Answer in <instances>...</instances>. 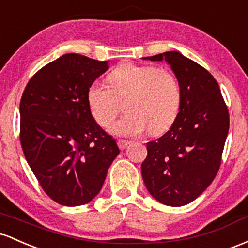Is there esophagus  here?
<instances>
[{
	"label": "esophagus",
	"instance_id": "obj_1",
	"mask_svg": "<svg viewBox=\"0 0 248 248\" xmlns=\"http://www.w3.org/2000/svg\"><path fill=\"white\" fill-rule=\"evenodd\" d=\"M117 143H118V146H119V149H121V150H125L127 146L130 145V141L124 140V139H119Z\"/></svg>",
	"mask_w": 248,
	"mask_h": 248
}]
</instances>
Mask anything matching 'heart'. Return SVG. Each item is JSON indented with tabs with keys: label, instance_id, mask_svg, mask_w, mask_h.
<instances>
[{
	"label": "heart",
	"instance_id": "b5f03b06",
	"mask_svg": "<svg viewBox=\"0 0 248 248\" xmlns=\"http://www.w3.org/2000/svg\"><path fill=\"white\" fill-rule=\"evenodd\" d=\"M109 85L93 82L88 90L91 113L102 127L112 124L124 103L125 115L113 125L117 136L133 137L149 130L164 132L176 121L182 102L173 72L152 65L123 64L108 76Z\"/></svg>",
	"mask_w": 248,
	"mask_h": 248
}]
</instances>
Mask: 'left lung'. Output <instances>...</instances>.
Instances as JSON below:
<instances>
[{
  "instance_id": "obj_1",
  "label": "left lung",
  "mask_w": 248,
  "mask_h": 248,
  "mask_svg": "<svg viewBox=\"0 0 248 248\" xmlns=\"http://www.w3.org/2000/svg\"><path fill=\"white\" fill-rule=\"evenodd\" d=\"M143 60L166 61L180 84L182 102L169 131L146 144L141 176L155 200L184 206L198 198L217 176L229 133V110L212 75L179 51Z\"/></svg>"
}]
</instances>
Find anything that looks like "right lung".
I'll list each match as a JSON object with an SVG mask.
<instances>
[{
  "mask_svg": "<svg viewBox=\"0 0 248 248\" xmlns=\"http://www.w3.org/2000/svg\"><path fill=\"white\" fill-rule=\"evenodd\" d=\"M109 61L65 54L38 70L19 103L21 145L44 192L63 206L90 202L119 149L97 124L88 90Z\"/></svg>",
  "mask_w": 248,
  "mask_h": 248,
  "instance_id": "obj_1",
  "label": "right lung"
}]
</instances>
